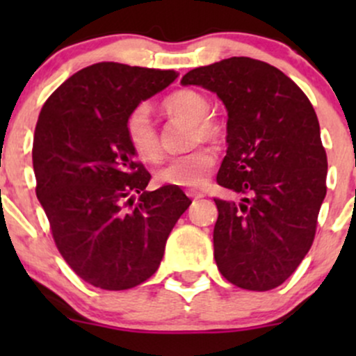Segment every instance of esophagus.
<instances>
[{
  "instance_id": "obj_1",
  "label": "esophagus",
  "mask_w": 356,
  "mask_h": 356,
  "mask_svg": "<svg viewBox=\"0 0 356 356\" xmlns=\"http://www.w3.org/2000/svg\"><path fill=\"white\" fill-rule=\"evenodd\" d=\"M187 195L192 199H202L204 197V192H199V191H187Z\"/></svg>"
}]
</instances>
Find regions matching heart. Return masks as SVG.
Returning a JSON list of instances; mask_svg holds the SVG:
<instances>
[{
  "label": "heart",
  "instance_id": "obj_1",
  "mask_svg": "<svg viewBox=\"0 0 356 356\" xmlns=\"http://www.w3.org/2000/svg\"><path fill=\"white\" fill-rule=\"evenodd\" d=\"M164 110L172 117L192 120V144L201 140H216L220 136L219 124L209 117V100L197 90H179L169 95L164 100ZM125 136L134 152L144 161H154L161 154V142L149 105H137L129 113L125 122ZM214 164V150L211 147H197L191 152L169 159L155 172V177L164 186L194 189L206 184Z\"/></svg>",
  "mask_w": 356,
  "mask_h": 356
}]
</instances>
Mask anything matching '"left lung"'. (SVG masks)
<instances>
[{
    "instance_id": "obj_1",
    "label": "left lung",
    "mask_w": 356,
    "mask_h": 356,
    "mask_svg": "<svg viewBox=\"0 0 356 356\" xmlns=\"http://www.w3.org/2000/svg\"><path fill=\"white\" fill-rule=\"evenodd\" d=\"M181 83L214 92L227 110L219 186L246 194L214 199V259L220 275L251 291L283 284L312 248L326 195V152L313 105L283 72L232 56L194 68Z\"/></svg>"
}]
</instances>
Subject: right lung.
<instances>
[{
    "mask_svg": "<svg viewBox=\"0 0 356 356\" xmlns=\"http://www.w3.org/2000/svg\"><path fill=\"white\" fill-rule=\"evenodd\" d=\"M177 76L100 61L65 80L40 112L36 195L60 254L95 288L122 291L149 280L192 202L174 186L147 191L150 174L125 136L129 113Z\"/></svg>",
    "mask_w": 356,
    "mask_h": 356,
    "instance_id": "1",
    "label": "right lung"
}]
</instances>
